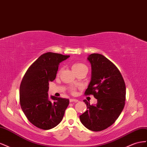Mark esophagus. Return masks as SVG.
<instances>
[{
  "instance_id": "34e87169",
  "label": "esophagus",
  "mask_w": 147,
  "mask_h": 147,
  "mask_svg": "<svg viewBox=\"0 0 147 147\" xmlns=\"http://www.w3.org/2000/svg\"><path fill=\"white\" fill-rule=\"evenodd\" d=\"M69 102H78V100L75 99V98H71V99H69Z\"/></svg>"
}]
</instances>
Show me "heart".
<instances>
[{"instance_id":"b5f03b06","label":"heart","mask_w":147,"mask_h":147,"mask_svg":"<svg viewBox=\"0 0 147 147\" xmlns=\"http://www.w3.org/2000/svg\"><path fill=\"white\" fill-rule=\"evenodd\" d=\"M71 68H72L73 71L75 73H76L77 72H78V71H79L84 68H87V66L84 64H83V63H80V62H74L72 64V66H71ZM60 69L58 71L57 74L58 75L60 74ZM69 89L71 93H74L75 91H76V87H70L69 88Z\"/></svg>"}]
</instances>
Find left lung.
Masks as SVG:
<instances>
[{
    "label": "left lung",
    "mask_w": 147,
    "mask_h": 147,
    "mask_svg": "<svg viewBox=\"0 0 147 147\" xmlns=\"http://www.w3.org/2000/svg\"><path fill=\"white\" fill-rule=\"evenodd\" d=\"M87 59L91 63L92 78L84 95H93L97 103L94 105L84 100L87 110L79 118L86 127L98 132L110 127L122 112L125 85L119 70L105 57L92 53Z\"/></svg>",
    "instance_id": "8db88e82"
}]
</instances>
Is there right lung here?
Wrapping results in <instances>:
<instances>
[{
  "label": "right lung",
  "mask_w": 147,
  "mask_h": 147,
  "mask_svg": "<svg viewBox=\"0 0 147 147\" xmlns=\"http://www.w3.org/2000/svg\"><path fill=\"white\" fill-rule=\"evenodd\" d=\"M69 55L47 52L29 67L20 87V103L25 116L36 127L44 130L59 124L69 105V100L48 97L49 84L55 80L60 63Z\"/></svg>",
  "instance_id": "1"
}]
</instances>
